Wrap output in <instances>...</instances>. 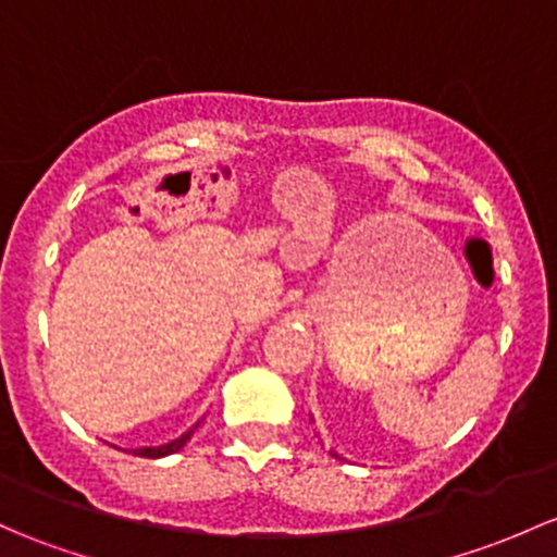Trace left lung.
<instances>
[{
    "label": "left lung",
    "instance_id": "8db88e82",
    "mask_svg": "<svg viewBox=\"0 0 557 557\" xmlns=\"http://www.w3.org/2000/svg\"><path fill=\"white\" fill-rule=\"evenodd\" d=\"M331 454H333V450H331ZM333 456H336V459H338V454H333Z\"/></svg>",
    "mask_w": 557,
    "mask_h": 557
}]
</instances>
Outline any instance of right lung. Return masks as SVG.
I'll use <instances>...</instances> for the list:
<instances>
[{
    "instance_id": "obj_1",
    "label": "right lung",
    "mask_w": 557,
    "mask_h": 557,
    "mask_svg": "<svg viewBox=\"0 0 557 557\" xmlns=\"http://www.w3.org/2000/svg\"><path fill=\"white\" fill-rule=\"evenodd\" d=\"M205 421V417L197 421L195 426H189V430L184 432V435L181 437H175V441H171V443H165V446H144V448H133V454L136 456H144V459H162V456H171V454H175V450H181L186 446V441H189L191 435H195V430L197 426H200Z\"/></svg>"
}]
</instances>
